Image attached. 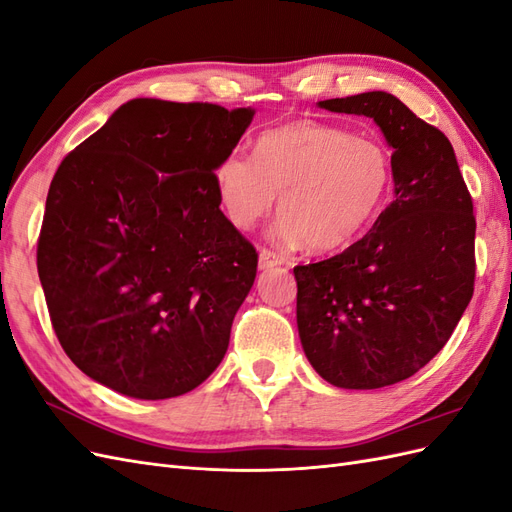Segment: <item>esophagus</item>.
I'll return each mask as SVG.
<instances>
[{
    "label": "esophagus",
    "mask_w": 512,
    "mask_h": 512,
    "mask_svg": "<svg viewBox=\"0 0 512 512\" xmlns=\"http://www.w3.org/2000/svg\"><path fill=\"white\" fill-rule=\"evenodd\" d=\"M282 258L277 256L275 252H271V250H267V247H260V254H258V265H260V269H271V267H277V265H282Z\"/></svg>",
    "instance_id": "esophagus-1"
}]
</instances>
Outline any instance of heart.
I'll return each instance as SVG.
<instances>
[{
	"instance_id": "b5f03b06",
	"label": "heart",
	"mask_w": 512,
	"mask_h": 512,
	"mask_svg": "<svg viewBox=\"0 0 512 512\" xmlns=\"http://www.w3.org/2000/svg\"><path fill=\"white\" fill-rule=\"evenodd\" d=\"M215 188L228 220L254 228L275 207V237L312 252L350 245L376 218L391 190L389 149L329 123L297 119L258 136L254 160L239 151L215 166Z\"/></svg>"
}]
</instances>
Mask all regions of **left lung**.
Returning <instances> with one entry per match:
<instances>
[{"label":"left lung","instance_id":"obj_1","mask_svg":"<svg viewBox=\"0 0 512 512\" xmlns=\"http://www.w3.org/2000/svg\"><path fill=\"white\" fill-rule=\"evenodd\" d=\"M374 119L395 200L342 254L294 267L307 361L339 389H380L436 356L474 294L472 196L453 145L386 91L318 102Z\"/></svg>","mask_w":512,"mask_h":512}]
</instances>
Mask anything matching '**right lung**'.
<instances>
[{"label": "right lung", "instance_id": "1", "mask_svg": "<svg viewBox=\"0 0 512 512\" xmlns=\"http://www.w3.org/2000/svg\"><path fill=\"white\" fill-rule=\"evenodd\" d=\"M252 117L136 98L61 160L38 275L61 348L91 380L168 399L222 363L258 254L222 213L213 173Z\"/></svg>", "mask_w": 512, "mask_h": 512}]
</instances>
